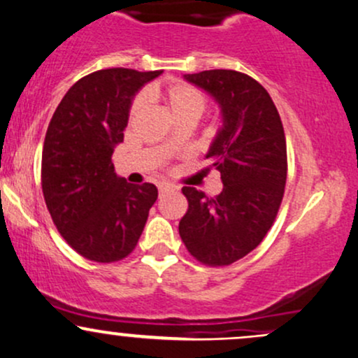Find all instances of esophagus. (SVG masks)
I'll return each instance as SVG.
<instances>
[{"label": "esophagus", "instance_id": "1", "mask_svg": "<svg viewBox=\"0 0 358 358\" xmlns=\"http://www.w3.org/2000/svg\"><path fill=\"white\" fill-rule=\"evenodd\" d=\"M158 190H159V195H164L171 190V187L166 185V183H161V185L158 187Z\"/></svg>", "mask_w": 358, "mask_h": 358}]
</instances>
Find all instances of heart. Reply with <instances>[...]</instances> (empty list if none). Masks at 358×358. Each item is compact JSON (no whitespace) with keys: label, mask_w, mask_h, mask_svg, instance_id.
I'll return each instance as SVG.
<instances>
[{"label":"heart","mask_w":358,"mask_h":358,"mask_svg":"<svg viewBox=\"0 0 358 358\" xmlns=\"http://www.w3.org/2000/svg\"><path fill=\"white\" fill-rule=\"evenodd\" d=\"M144 100L151 103L161 105V108L175 122L192 119L197 122L206 110V96L195 86L176 81V83L161 86H149L144 93ZM141 110V100L132 105L131 117H134Z\"/></svg>","instance_id":"obj_1"}]
</instances>
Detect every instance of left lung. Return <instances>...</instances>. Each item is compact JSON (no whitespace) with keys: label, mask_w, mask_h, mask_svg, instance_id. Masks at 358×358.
<instances>
[{"label":"left lung","mask_w":358,"mask_h":358,"mask_svg":"<svg viewBox=\"0 0 358 358\" xmlns=\"http://www.w3.org/2000/svg\"><path fill=\"white\" fill-rule=\"evenodd\" d=\"M183 80L221 110V127L206 158L221 171L224 187L214 199L183 187L188 210L180 236L199 262L231 265L260 245L280 207L287 180L284 127L268 92L248 74L212 69L183 74Z\"/></svg>","instance_id":"1"}]
</instances>
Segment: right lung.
<instances>
[{
    "mask_svg": "<svg viewBox=\"0 0 358 358\" xmlns=\"http://www.w3.org/2000/svg\"><path fill=\"white\" fill-rule=\"evenodd\" d=\"M161 71L112 68L81 78L50 119L42 151V190L61 236L92 262L122 260L136 248L152 183L132 185L115 173L112 155L124 141L132 100Z\"/></svg>",
    "mask_w": 358,
    "mask_h": 358,
    "instance_id": "obj_1",
    "label": "right lung"
}]
</instances>
